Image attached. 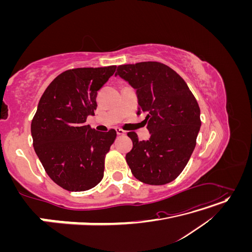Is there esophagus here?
<instances>
[{
  "instance_id": "1",
  "label": "esophagus",
  "mask_w": 252,
  "mask_h": 252,
  "mask_svg": "<svg viewBox=\"0 0 252 252\" xmlns=\"http://www.w3.org/2000/svg\"><path fill=\"white\" fill-rule=\"evenodd\" d=\"M116 131L119 135H125L126 134V131H124L123 129H121V128H116Z\"/></svg>"
}]
</instances>
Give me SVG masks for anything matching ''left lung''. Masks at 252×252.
Returning <instances> with one entry per match:
<instances>
[{"label": "left lung", "instance_id": "left-lung-1", "mask_svg": "<svg viewBox=\"0 0 252 252\" xmlns=\"http://www.w3.org/2000/svg\"><path fill=\"white\" fill-rule=\"evenodd\" d=\"M136 91L138 114H144L150 138L127 135L132 149L126 162L133 177L148 185L172 182L185 168L200 131V107L187 84L170 67L158 62L121 65L116 77Z\"/></svg>", "mask_w": 252, "mask_h": 252}]
</instances>
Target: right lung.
<instances>
[{
	"instance_id": "obj_1",
	"label": "right lung",
	"mask_w": 252,
	"mask_h": 252,
	"mask_svg": "<svg viewBox=\"0 0 252 252\" xmlns=\"http://www.w3.org/2000/svg\"><path fill=\"white\" fill-rule=\"evenodd\" d=\"M116 69L67 70L49 84L37 105L32 122L34 151L49 178L68 191H85L103 179L117 131H96L85 122L94 116L97 91Z\"/></svg>"
}]
</instances>
